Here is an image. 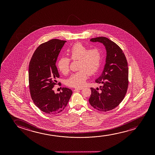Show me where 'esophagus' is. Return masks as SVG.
Returning <instances> with one entry per match:
<instances>
[{
	"mask_svg": "<svg viewBox=\"0 0 155 155\" xmlns=\"http://www.w3.org/2000/svg\"><path fill=\"white\" fill-rule=\"evenodd\" d=\"M81 89H83V88H74V91H77L81 90Z\"/></svg>",
	"mask_w": 155,
	"mask_h": 155,
	"instance_id": "34e87169",
	"label": "esophagus"
}]
</instances>
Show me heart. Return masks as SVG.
<instances>
[{
	"label": "heart",
	"instance_id": "1",
	"mask_svg": "<svg viewBox=\"0 0 155 155\" xmlns=\"http://www.w3.org/2000/svg\"><path fill=\"white\" fill-rule=\"evenodd\" d=\"M70 59L60 58L57 67L60 71L66 74L70 70V60H78L77 72L72 74L66 81L69 87L81 88L86 83L88 73L93 74L97 72L102 65L103 53L101 49L95 48L89 49L81 43H76L67 50Z\"/></svg>",
	"mask_w": 155,
	"mask_h": 155
}]
</instances>
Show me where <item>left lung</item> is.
<instances>
[{
	"instance_id": "8db88e82",
	"label": "left lung",
	"mask_w": 155,
	"mask_h": 155,
	"mask_svg": "<svg viewBox=\"0 0 155 155\" xmlns=\"http://www.w3.org/2000/svg\"><path fill=\"white\" fill-rule=\"evenodd\" d=\"M91 41L102 43L107 52L106 64L101 76L95 81L102 86L91 88L89 102L91 106L101 112H107L120 104L127 92L129 70L127 60L121 48L105 37H97Z\"/></svg>"
}]
</instances>
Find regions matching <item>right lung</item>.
Returning <instances> with one entry per match:
<instances>
[{
  "label": "right lung",
  "instance_id": "right-lung-1",
  "mask_svg": "<svg viewBox=\"0 0 155 155\" xmlns=\"http://www.w3.org/2000/svg\"><path fill=\"white\" fill-rule=\"evenodd\" d=\"M66 42L54 38L41 44L34 52L29 64L31 96L34 104L48 114H57L64 110L72 95V91L66 87H63L59 94L52 90L57 84L56 79L60 77L55 62Z\"/></svg>",
  "mask_w": 155,
  "mask_h": 155
}]
</instances>
